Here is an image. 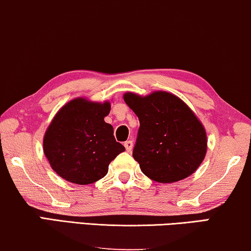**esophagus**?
<instances>
[{
	"mask_svg": "<svg viewBox=\"0 0 251 251\" xmlns=\"http://www.w3.org/2000/svg\"><path fill=\"white\" fill-rule=\"evenodd\" d=\"M132 146H133V143L131 140H128V141H126V143H125V147H126V150L128 152L132 151Z\"/></svg>",
	"mask_w": 251,
	"mask_h": 251,
	"instance_id": "1",
	"label": "esophagus"
}]
</instances>
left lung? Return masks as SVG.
<instances>
[{
  "label": "left lung",
  "instance_id": "left-lung-1",
  "mask_svg": "<svg viewBox=\"0 0 251 251\" xmlns=\"http://www.w3.org/2000/svg\"><path fill=\"white\" fill-rule=\"evenodd\" d=\"M123 100L140 122L132 156L145 176L161 183L191 176L204 161L207 137L188 105L166 92L126 93Z\"/></svg>",
  "mask_w": 251,
  "mask_h": 251
}]
</instances>
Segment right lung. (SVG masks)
<instances>
[{"label": "right lung", "instance_id": "add662e5", "mask_svg": "<svg viewBox=\"0 0 251 251\" xmlns=\"http://www.w3.org/2000/svg\"><path fill=\"white\" fill-rule=\"evenodd\" d=\"M110 101L75 99L60 108L47 128L43 148L50 168L75 184H90L106 176L108 164L126 148L113 126L104 121Z\"/></svg>", "mask_w": 251, "mask_h": 251}]
</instances>
